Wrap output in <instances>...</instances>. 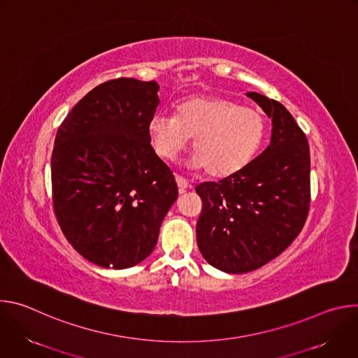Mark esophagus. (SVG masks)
<instances>
[{"mask_svg":"<svg viewBox=\"0 0 358 358\" xmlns=\"http://www.w3.org/2000/svg\"><path fill=\"white\" fill-rule=\"evenodd\" d=\"M176 182L178 185V192L180 194L185 192V189L188 188V181L184 177H181V176H176Z\"/></svg>","mask_w":358,"mask_h":358,"instance_id":"34e87169","label":"esophagus"}]
</instances>
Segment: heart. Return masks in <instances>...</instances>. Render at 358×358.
<instances>
[{"instance_id": "1", "label": "heart", "mask_w": 358, "mask_h": 358, "mask_svg": "<svg viewBox=\"0 0 358 358\" xmlns=\"http://www.w3.org/2000/svg\"><path fill=\"white\" fill-rule=\"evenodd\" d=\"M148 136L157 156L174 162L191 137V166L211 177L225 178L248 166L265 136L259 110L220 96H195L177 106V115L156 113L148 120Z\"/></svg>"}]
</instances>
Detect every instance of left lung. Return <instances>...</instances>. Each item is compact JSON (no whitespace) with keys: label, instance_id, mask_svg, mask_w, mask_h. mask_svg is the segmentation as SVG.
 <instances>
[{"label":"left lung","instance_id":"8db88e82","mask_svg":"<svg viewBox=\"0 0 358 358\" xmlns=\"http://www.w3.org/2000/svg\"><path fill=\"white\" fill-rule=\"evenodd\" d=\"M248 97L272 119L269 145L241 171L195 187L202 199L196 243L227 273L275 259L300 234L310 207V150L287 109L257 92Z\"/></svg>","mask_w":358,"mask_h":358}]
</instances>
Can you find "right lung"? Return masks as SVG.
<instances>
[{"mask_svg":"<svg viewBox=\"0 0 358 358\" xmlns=\"http://www.w3.org/2000/svg\"><path fill=\"white\" fill-rule=\"evenodd\" d=\"M159 83L133 78L92 89L58 129L52 201L69 243L89 262L131 268L155 249L178 196L171 170L150 144Z\"/></svg>","mask_w":358,"mask_h":358,"instance_id":"right-lung-1","label":"right lung"}]
</instances>
